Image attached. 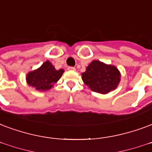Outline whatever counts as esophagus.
<instances>
[{"label": "esophagus", "mask_w": 152, "mask_h": 152, "mask_svg": "<svg viewBox=\"0 0 152 152\" xmlns=\"http://www.w3.org/2000/svg\"><path fill=\"white\" fill-rule=\"evenodd\" d=\"M68 69L69 71H76V68L75 67H68Z\"/></svg>", "instance_id": "obj_1"}]
</instances>
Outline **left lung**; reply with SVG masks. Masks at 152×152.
Returning a JSON list of instances; mask_svg holds the SVG:
<instances>
[{
	"mask_svg": "<svg viewBox=\"0 0 152 152\" xmlns=\"http://www.w3.org/2000/svg\"><path fill=\"white\" fill-rule=\"evenodd\" d=\"M120 72L115 66L107 65L93 61L82 73V80L91 91L102 94L108 93L117 87L120 80Z\"/></svg>",
	"mask_w": 152,
	"mask_h": 152,
	"instance_id": "8db88e82",
	"label": "left lung"
}]
</instances>
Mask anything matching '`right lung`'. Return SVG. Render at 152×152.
Returning <instances> with one entry per match:
<instances>
[{
  "label": "right lung",
  "mask_w": 152,
  "mask_h": 152,
  "mask_svg": "<svg viewBox=\"0 0 152 152\" xmlns=\"http://www.w3.org/2000/svg\"><path fill=\"white\" fill-rule=\"evenodd\" d=\"M64 73L63 69L56 70L55 67L46 61L40 68L28 74L26 80L29 86H32L40 91H46L52 88Z\"/></svg>",
  "instance_id": "add662e5"
}]
</instances>
